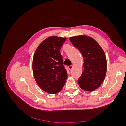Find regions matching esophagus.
Masks as SVG:
<instances>
[{
  "label": "esophagus",
  "mask_w": 126,
  "mask_h": 126,
  "mask_svg": "<svg viewBox=\"0 0 126 126\" xmlns=\"http://www.w3.org/2000/svg\"><path fill=\"white\" fill-rule=\"evenodd\" d=\"M73 67H74L73 65L69 66H68V69H69L70 70H71L72 69V68H73Z\"/></svg>",
  "instance_id": "obj_1"
}]
</instances>
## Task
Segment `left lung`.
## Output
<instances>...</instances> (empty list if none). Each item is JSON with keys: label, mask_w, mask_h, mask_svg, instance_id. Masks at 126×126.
Returning <instances> with one entry per match:
<instances>
[{"label": "left lung", "mask_w": 126, "mask_h": 126, "mask_svg": "<svg viewBox=\"0 0 126 126\" xmlns=\"http://www.w3.org/2000/svg\"><path fill=\"white\" fill-rule=\"evenodd\" d=\"M72 44L80 51L83 58L82 74L78 79V85L85 91H93L104 81L107 71L105 54L93 38L80 35L69 38Z\"/></svg>", "instance_id": "obj_1"}]
</instances>
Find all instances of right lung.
Wrapping results in <instances>:
<instances>
[{"label":"right lung","instance_id":"add662e5","mask_svg":"<svg viewBox=\"0 0 126 126\" xmlns=\"http://www.w3.org/2000/svg\"><path fill=\"white\" fill-rule=\"evenodd\" d=\"M66 38L51 36L37 47L32 60V70L35 80L41 89L50 94L59 93L68 77L63 64L60 48Z\"/></svg>","mask_w":126,"mask_h":126}]
</instances>
